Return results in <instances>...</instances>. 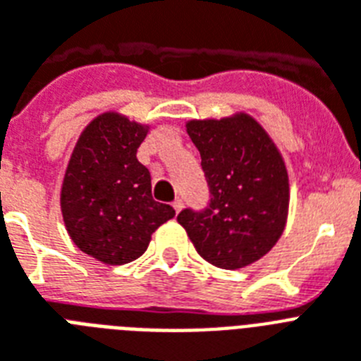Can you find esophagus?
Listing matches in <instances>:
<instances>
[{"instance_id":"esophagus-1","label":"esophagus","mask_w":361,"mask_h":361,"mask_svg":"<svg viewBox=\"0 0 361 361\" xmlns=\"http://www.w3.org/2000/svg\"><path fill=\"white\" fill-rule=\"evenodd\" d=\"M173 208H175V212H180V210H183L184 208V202H183V199H175L173 201Z\"/></svg>"}]
</instances>
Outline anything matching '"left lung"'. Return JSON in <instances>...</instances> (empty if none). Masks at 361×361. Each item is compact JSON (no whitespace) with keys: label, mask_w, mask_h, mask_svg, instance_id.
<instances>
[{"label":"left lung","mask_w":361,"mask_h":361,"mask_svg":"<svg viewBox=\"0 0 361 361\" xmlns=\"http://www.w3.org/2000/svg\"><path fill=\"white\" fill-rule=\"evenodd\" d=\"M186 133L201 153L210 204L202 212L186 208L177 221L208 264L251 266L275 247L288 221L290 178L281 151L245 112L190 120Z\"/></svg>","instance_id":"8db88e82"}]
</instances>
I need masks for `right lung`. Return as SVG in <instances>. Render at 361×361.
Returning <instances> with one entry per match:
<instances>
[{
  "label": "right lung",
  "mask_w": 361,
  "mask_h": 361,
  "mask_svg": "<svg viewBox=\"0 0 361 361\" xmlns=\"http://www.w3.org/2000/svg\"><path fill=\"white\" fill-rule=\"evenodd\" d=\"M149 125L109 110L77 138L61 188V210L71 241L106 266L144 255L153 232L175 216L151 195V175L136 159Z\"/></svg>",
  "instance_id": "1"
}]
</instances>
